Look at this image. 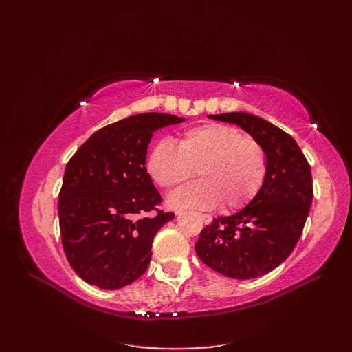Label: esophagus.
Wrapping results in <instances>:
<instances>
[{
    "label": "esophagus",
    "mask_w": 352,
    "mask_h": 352,
    "mask_svg": "<svg viewBox=\"0 0 352 352\" xmlns=\"http://www.w3.org/2000/svg\"><path fill=\"white\" fill-rule=\"evenodd\" d=\"M199 218H201V221H203V223H210L212 222V216H208V214H199Z\"/></svg>",
    "instance_id": "1"
}]
</instances>
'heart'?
I'll return each instance as SVG.
<instances>
[{
    "label": "heart",
    "instance_id": "1",
    "mask_svg": "<svg viewBox=\"0 0 352 352\" xmlns=\"http://www.w3.org/2000/svg\"><path fill=\"white\" fill-rule=\"evenodd\" d=\"M203 180L177 190L168 204L174 208L237 210L257 197L265 183V149L234 126L207 124L186 131L175 146L169 140L155 144L148 155L153 182L169 190L195 175Z\"/></svg>",
    "mask_w": 352,
    "mask_h": 352
}]
</instances>
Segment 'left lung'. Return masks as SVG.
<instances>
[{"instance_id":"left-lung-1","label":"left lung","mask_w":352,"mask_h":352,"mask_svg":"<svg viewBox=\"0 0 352 352\" xmlns=\"http://www.w3.org/2000/svg\"><path fill=\"white\" fill-rule=\"evenodd\" d=\"M208 118L250 133L265 149L267 172L248 206L201 231L195 251L230 278H257L281 265L300 241L313 199L310 164L295 139L263 118L245 111Z\"/></svg>"}]
</instances>
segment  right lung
Wrapping results in <instances>:
<instances>
[{"label": "right lung", "mask_w": 352, "mask_h": 352, "mask_svg": "<svg viewBox=\"0 0 352 352\" xmlns=\"http://www.w3.org/2000/svg\"><path fill=\"white\" fill-rule=\"evenodd\" d=\"M183 121L154 111L121 119L95 131L66 164L58 223L66 258L86 283L121 289L146 271L157 231L174 219L157 208L146 149L155 130Z\"/></svg>", "instance_id": "add662e5"}]
</instances>
